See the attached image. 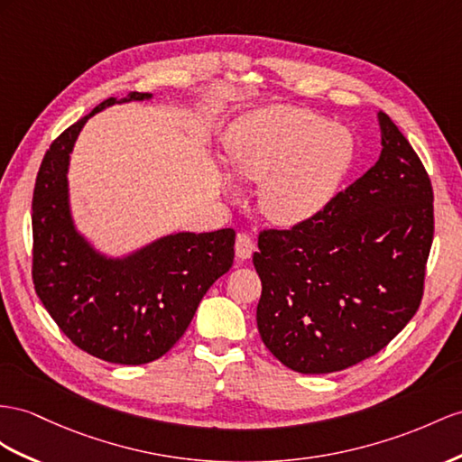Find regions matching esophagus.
<instances>
[{"mask_svg": "<svg viewBox=\"0 0 462 462\" xmlns=\"http://www.w3.org/2000/svg\"><path fill=\"white\" fill-rule=\"evenodd\" d=\"M254 250H255V245H254V240L250 234L240 232L238 236H236V255H238L240 259H250Z\"/></svg>", "mask_w": 462, "mask_h": 462, "instance_id": "1", "label": "esophagus"}]
</instances>
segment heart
Returning a JSON list of instances; mask_svg holds the SVG:
<instances>
[{
	"instance_id": "b5f03b06",
	"label": "heart",
	"mask_w": 462,
	"mask_h": 462,
	"mask_svg": "<svg viewBox=\"0 0 462 462\" xmlns=\"http://www.w3.org/2000/svg\"><path fill=\"white\" fill-rule=\"evenodd\" d=\"M226 148L234 173L262 183V207L279 224L318 215L334 197L353 160L349 130L304 107L273 105L240 116ZM230 195L238 187L226 175Z\"/></svg>"
}]
</instances>
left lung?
Here are the masks:
<instances>
[{
    "label": "left lung",
    "instance_id": "8db88e82",
    "mask_svg": "<svg viewBox=\"0 0 462 462\" xmlns=\"http://www.w3.org/2000/svg\"><path fill=\"white\" fill-rule=\"evenodd\" d=\"M381 156L291 230H263L257 329L302 374L373 357L418 312L433 242V189L406 136L378 113Z\"/></svg>",
    "mask_w": 462,
    "mask_h": 462
}]
</instances>
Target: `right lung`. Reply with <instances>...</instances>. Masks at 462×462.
<instances>
[{"mask_svg": "<svg viewBox=\"0 0 462 462\" xmlns=\"http://www.w3.org/2000/svg\"><path fill=\"white\" fill-rule=\"evenodd\" d=\"M109 97L46 150L32 193V282L72 344L116 365H144L168 353L191 324L200 299L232 267L236 232H175L123 257H109L76 228L68 168L81 128Z\"/></svg>", "mask_w": 462, "mask_h": 462, "instance_id": "obj_1", "label": "right lung"}]
</instances>
